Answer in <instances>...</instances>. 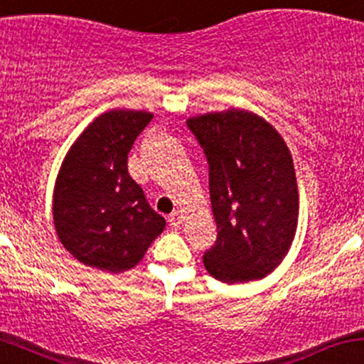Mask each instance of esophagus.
<instances>
[{"mask_svg": "<svg viewBox=\"0 0 364 364\" xmlns=\"http://www.w3.org/2000/svg\"><path fill=\"white\" fill-rule=\"evenodd\" d=\"M182 213L181 211H173V213H171L170 216H168V222H170V225H171V228H181V225H182Z\"/></svg>", "mask_w": 364, "mask_h": 364, "instance_id": "1", "label": "esophagus"}]
</instances>
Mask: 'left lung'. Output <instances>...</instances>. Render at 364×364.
<instances>
[{
	"label": "left lung",
	"instance_id": "8db88e82",
	"mask_svg": "<svg viewBox=\"0 0 364 364\" xmlns=\"http://www.w3.org/2000/svg\"><path fill=\"white\" fill-rule=\"evenodd\" d=\"M187 125L210 163L218 228L204 268L225 284L259 280L287 256L299 218L292 154L279 130L249 109L191 117Z\"/></svg>",
	"mask_w": 364,
	"mask_h": 364
}]
</instances>
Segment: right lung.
Here are the masks:
<instances>
[{
	"label": "right lung",
	"instance_id": "1",
	"mask_svg": "<svg viewBox=\"0 0 364 364\" xmlns=\"http://www.w3.org/2000/svg\"><path fill=\"white\" fill-rule=\"evenodd\" d=\"M151 118L153 113L144 109L101 113L61 161L53 222L63 247L85 267L130 270L166 225L127 168L129 151Z\"/></svg>",
	"mask_w": 364,
	"mask_h": 364
}]
</instances>
